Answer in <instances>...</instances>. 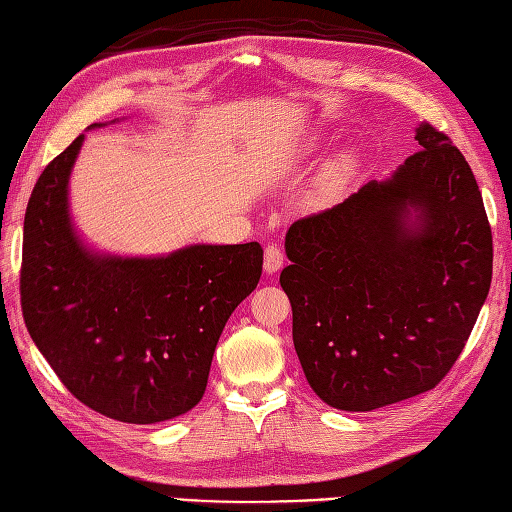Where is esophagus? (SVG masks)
Wrapping results in <instances>:
<instances>
[{
    "mask_svg": "<svg viewBox=\"0 0 512 512\" xmlns=\"http://www.w3.org/2000/svg\"><path fill=\"white\" fill-rule=\"evenodd\" d=\"M282 263H285V254L278 245H267L265 247V271L267 274H278L282 269Z\"/></svg>",
    "mask_w": 512,
    "mask_h": 512,
    "instance_id": "obj_1",
    "label": "esophagus"
}]
</instances>
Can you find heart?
<instances>
[{
	"mask_svg": "<svg viewBox=\"0 0 512 512\" xmlns=\"http://www.w3.org/2000/svg\"><path fill=\"white\" fill-rule=\"evenodd\" d=\"M352 173V157L348 153H337L333 160H328L324 170L315 181L313 188V201L326 206L333 203L348 186V179Z\"/></svg>",
	"mask_w": 512,
	"mask_h": 512,
	"instance_id": "heart-1",
	"label": "heart"
}]
</instances>
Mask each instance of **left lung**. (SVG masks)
<instances>
[{"instance_id": "obj_1", "label": "left lung", "mask_w": 512, "mask_h": 512, "mask_svg": "<svg viewBox=\"0 0 512 512\" xmlns=\"http://www.w3.org/2000/svg\"><path fill=\"white\" fill-rule=\"evenodd\" d=\"M285 236L280 287L293 346L320 399L372 412L436 388L491 289L493 238L471 168L445 133Z\"/></svg>"}]
</instances>
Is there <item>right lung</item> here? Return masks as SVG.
Listing matches in <instances>:
<instances>
[{"label": "right lung", "mask_w": 512, "mask_h": 512, "mask_svg": "<svg viewBox=\"0 0 512 512\" xmlns=\"http://www.w3.org/2000/svg\"><path fill=\"white\" fill-rule=\"evenodd\" d=\"M83 142L85 133L32 190L21 263L24 320L78 401L122 423H162L201 401L225 322L263 274V249L197 243L124 256L89 245L70 206Z\"/></svg>", "instance_id": "right-lung-1"}]
</instances>
